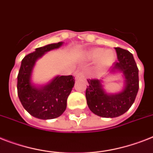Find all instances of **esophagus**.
Wrapping results in <instances>:
<instances>
[{
  "instance_id": "1",
  "label": "esophagus",
  "mask_w": 153,
  "mask_h": 153,
  "mask_svg": "<svg viewBox=\"0 0 153 153\" xmlns=\"http://www.w3.org/2000/svg\"><path fill=\"white\" fill-rule=\"evenodd\" d=\"M75 79H84V73L82 71H77L75 72Z\"/></svg>"
}]
</instances>
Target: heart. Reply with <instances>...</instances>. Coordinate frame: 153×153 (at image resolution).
<instances>
[{"label":"heart","instance_id":"1","mask_svg":"<svg viewBox=\"0 0 153 153\" xmlns=\"http://www.w3.org/2000/svg\"><path fill=\"white\" fill-rule=\"evenodd\" d=\"M88 57L91 59H97L100 67L111 64L115 59V53L111 49H104L101 48H92L88 52Z\"/></svg>","mask_w":153,"mask_h":153}]
</instances>
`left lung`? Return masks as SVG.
<instances>
[{"instance_id": "left-lung-1", "label": "left lung", "mask_w": 153, "mask_h": 153, "mask_svg": "<svg viewBox=\"0 0 153 153\" xmlns=\"http://www.w3.org/2000/svg\"><path fill=\"white\" fill-rule=\"evenodd\" d=\"M118 60L113 64L110 72L120 71L124 76L125 86L119 94H108L103 88L102 80L87 79L89 85L85 97L89 108L95 115L104 118H115L129 110L134 102L139 89L138 68L129 51L115 48Z\"/></svg>"}]
</instances>
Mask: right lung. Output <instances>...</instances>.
I'll return each instance as SVG.
<instances>
[{
    "mask_svg": "<svg viewBox=\"0 0 153 153\" xmlns=\"http://www.w3.org/2000/svg\"><path fill=\"white\" fill-rule=\"evenodd\" d=\"M62 45L61 42L37 48L22 60L17 77L18 97L23 108L33 117L41 120L55 119L60 116L67 108V100L74 85L72 75L56 76L40 88L31 83L32 71L37 59Z\"/></svg>",
    "mask_w": 153,
    "mask_h": 153,
    "instance_id": "1",
    "label": "right lung"
}]
</instances>
